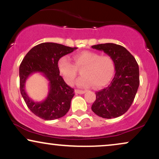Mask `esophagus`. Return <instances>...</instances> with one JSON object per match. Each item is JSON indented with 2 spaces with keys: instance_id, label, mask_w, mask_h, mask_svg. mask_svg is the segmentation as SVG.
I'll list each match as a JSON object with an SVG mask.
<instances>
[{
  "instance_id": "34e87169",
  "label": "esophagus",
  "mask_w": 159,
  "mask_h": 159,
  "mask_svg": "<svg viewBox=\"0 0 159 159\" xmlns=\"http://www.w3.org/2000/svg\"><path fill=\"white\" fill-rule=\"evenodd\" d=\"M75 92L76 93H80V94H83V93H85L86 91H85V90H78L76 89L75 90Z\"/></svg>"
}]
</instances>
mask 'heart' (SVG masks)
Listing matches in <instances>:
<instances>
[{"instance_id":"heart-1","label":"heart","mask_w":159,"mask_h":159,"mask_svg":"<svg viewBox=\"0 0 159 159\" xmlns=\"http://www.w3.org/2000/svg\"><path fill=\"white\" fill-rule=\"evenodd\" d=\"M74 64L68 57H62L58 61L59 71L66 83H74L77 68H82L83 76L76 82L80 87H89L93 85L102 88L107 85L114 74L115 66L113 59L110 56L102 55L91 51H83L74 57Z\"/></svg>"}]
</instances>
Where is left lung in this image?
Wrapping results in <instances>:
<instances>
[{
    "label": "left lung",
    "mask_w": 159,
    "mask_h": 159,
    "mask_svg": "<svg viewBox=\"0 0 159 159\" xmlns=\"http://www.w3.org/2000/svg\"><path fill=\"white\" fill-rule=\"evenodd\" d=\"M91 47L111 57L116 70L111 84L96 92V100L91 109L102 118H116L126 113L134 100L139 85L138 63L134 57L120 45L105 43Z\"/></svg>",
    "instance_id": "obj_1"
}]
</instances>
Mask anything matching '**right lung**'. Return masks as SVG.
Here are the masks:
<instances>
[{
  "label": "right lung",
  "instance_id": "add662e5",
  "mask_svg": "<svg viewBox=\"0 0 159 159\" xmlns=\"http://www.w3.org/2000/svg\"><path fill=\"white\" fill-rule=\"evenodd\" d=\"M76 48L54 43H43L33 47L23 58L19 68L20 93L29 110L37 116L54 120L64 116L69 111L74 90L60 75L58 61ZM34 73H41L49 81L48 96L40 102L31 99L25 90L27 79Z\"/></svg>",
  "mask_w": 159,
  "mask_h": 159
}]
</instances>
